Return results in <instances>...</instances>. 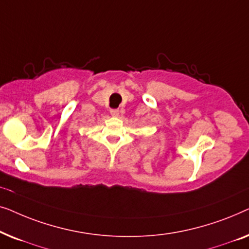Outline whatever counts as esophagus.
Returning <instances> with one entry per match:
<instances>
[{
	"instance_id": "obj_1",
	"label": "esophagus",
	"mask_w": 249,
	"mask_h": 249,
	"mask_svg": "<svg viewBox=\"0 0 249 249\" xmlns=\"http://www.w3.org/2000/svg\"><path fill=\"white\" fill-rule=\"evenodd\" d=\"M110 113H111V115H113V117H118L119 110L118 108H112V110H110Z\"/></svg>"
}]
</instances>
